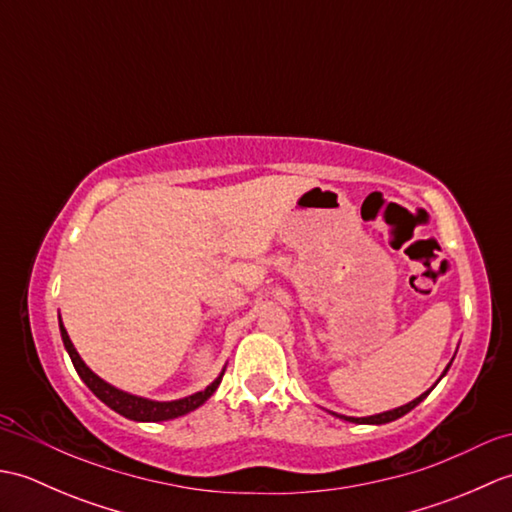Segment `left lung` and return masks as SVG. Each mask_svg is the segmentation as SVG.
<instances>
[{
  "label": "left lung",
  "mask_w": 512,
  "mask_h": 512,
  "mask_svg": "<svg viewBox=\"0 0 512 512\" xmlns=\"http://www.w3.org/2000/svg\"><path fill=\"white\" fill-rule=\"evenodd\" d=\"M453 363V361H451ZM451 363L447 365V369H444V374L449 372V367H451ZM442 374V376H444ZM436 387V385H433ZM431 387V389H433ZM429 389V391H431ZM429 391H424V394H420L416 400H411V402H407V405H402V407H398V409H391V411H383V413H376V416H367V418H352V416H339V413H334L336 418H343V420H347V422H356V424H385V422H391V420H398L400 416H405V413H409L413 407H418L420 402L429 396Z\"/></svg>",
  "instance_id": "1"
}]
</instances>
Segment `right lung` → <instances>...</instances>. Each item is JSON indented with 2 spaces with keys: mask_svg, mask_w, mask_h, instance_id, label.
<instances>
[{
  "mask_svg": "<svg viewBox=\"0 0 512 512\" xmlns=\"http://www.w3.org/2000/svg\"><path fill=\"white\" fill-rule=\"evenodd\" d=\"M59 330H61V339H63L65 350H68V354L72 358V365L76 369V374H79L83 383L92 389V394L96 398L103 400L107 407L114 409L116 413H121V416L129 418V420H136V422H162V420H173V418H178V416H184V413H189L193 409H198L200 405H204V402L213 396V391L217 389V385L222 383L224 369H222V374L217 376L209 387L198 391V394L187 396V398L169 400V402H158V400H147V398H140V396H132V394H127V391L116 389L114 385L105 383L103 378L96 376L92 369L81 361V356H79V352L74 350L70 336H68V332H65L61 321H59Z\"/></svg>",
  "mask_w": 512,
  "mask_h": 512,
  "instance_id": "right-lung-1",
  "label": "right lung"
}]
</instances>
